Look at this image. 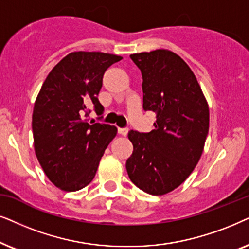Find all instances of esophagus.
<instances>
[{
    "mask_svg": "<svg viewBox=\"0 0 249 249\" xmlns=\"http://www.w3.org/2000/svg\"><path fill=\"white\" fill-rule=\"evenodd\" d=\"M118 133L123 135V137H126L128 133V128H118Z\"/></svg>",
    "mask_w": 249,
    "mask_h": 249,
    "instance_id": "esophagus-1",
    "label": "esophagus"
}]
</instances>
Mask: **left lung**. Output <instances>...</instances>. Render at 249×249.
Instances as JSON below:
<instances>
[{"label": "left lung", "instance_id": "1", "mask_svg": "<svg viewBox=\"0 0 249 249\" xmlns=\"http://www.w3.org/2000/svg\"><path fill=\"white\" fill-rule=\"evenodd\" d=\"M142 74L143 109L156 112L155 130L128 132L133 152L128 178L142 191L161 196L187 180L203 154L210 108L183 59L158 49L130 55Z\"/></svg>", "mask_w": 249, "mask_h": 249}]
</instances>
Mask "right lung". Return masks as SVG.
<instances>
[{
	"label": "right lung",
	"mask_w": 249,
	"mask_h": 249,
	"mask_svg": "<svg viewBox=\"0 0 249 249\" xmlns=\"http://www.w3.org/2000/svg\"><path fill=\"white\" fill-rule=\"evenodd\" d=\"M122 57L104 52H71L43 83L33 110L36 157L46 177L64 191H77L93 180L100 159L117 128L90 124L83 115L104 111L98 94L102 76Z\"/></svg>",
	"instance_id": "1"
}]
</instances>
